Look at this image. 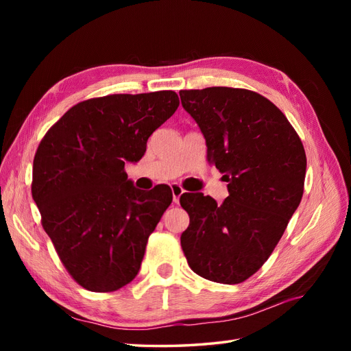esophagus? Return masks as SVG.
<instances>
[{
    "mask_svg": "<svg viewBox=\"0 0 351 351\" xmlns=\"http://www.w3.org/2000/svg\"><path fill=\"white\" fill-rule=\"evenodd\" d=\"M171 192H173V200L174 204H178L180 202V196L184 193V190L180 187L178 184H171Z\"/></svg>",
    "mask_w": 351,
    "mask_h": 351,
    "instance_id": "34e87169",
    "label": "esophagus"
}]
</instances>
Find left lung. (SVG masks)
I'll return each instance as SVG.
<instances>
[{
	"instance_id": "obj_1",
	"label": "left lung",
	"mask_w": 351,
	"mask_h": 351,
	"mask_svg": "<svg viewBox=\"0 0 351 351\" xmlns=\"http://www.w3.org/2000/svg\"><path fill=\"white\" fill-rule=\"evenodd\" d=\"M180 98L230 193L221 205L204 193L182 195L190 217L182 247L200 277L239 284L267 262L300 205L304 147L287 117L256 92L218 86L180 90Z\"/></svg>"
}]
</instances>
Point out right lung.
I'll return each instance as SVG.
<instances>
[{
	"label": "right lung",
	"instance_id": "1",
	"mask_svg": "<svg viewBox=\"0 0 351 351\" xmlns=\"http://www.w3.org/2000/svg\"><path fill=\"white\" fill-rule=\"evenodd\" d=\"M178 104L173 90L88 99L40 141L32 196L62 265L83 289L115 291L139 272L173 193L167 184L147 193L136 189L124 165L141 161L149 136Z\"/></svg>",
	"mask_w": 351,
	"mask_h": 351
}]
</instances>
